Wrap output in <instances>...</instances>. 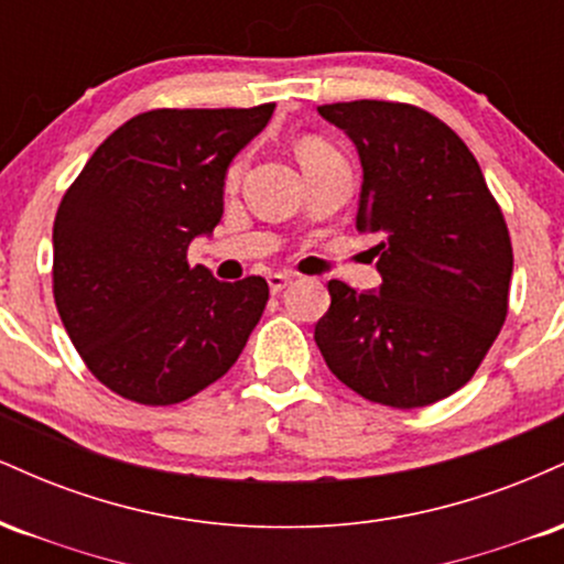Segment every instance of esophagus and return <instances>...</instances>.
Listing matches in <instances>:
<instances>
[{
	"mask_svg": "<svg viewBox=\"0 0 564 564\" xmlns=\"http://www.w3.org/2000/svg\"><path fill=\"white\" fill-rule=\"evenodd\" d=\"M291 281H294V278L286 275V273H273V275H268V286H270V291H273V294H278V291L286 289Z\"/></svg>",
	"mask_w": 564,
	"mask_h": 564,
	"instance_id": "obj_1",
	"label": "esophagus"
}]
</instances>
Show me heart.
Here are the masks:
<instances>
[{"label": "heart", "mask_w": 564, "mask_h": 564, "mask_svg": "<svg viewBox=\"0 0 564 564\" xmlns=\"http://www.w3.org/2000/svg\"><path fill=\"white\" fill-rule=\"evenodd\" d=\"M296 156H300V164L304 166V172L315 170V166L321 164H328V161L341 159L339 153H336V148L328 145V142L321 138H302L296 142ZM241 172H243V164L241 161H236L228 172V185H236L238 177H241Z\"/></svg>", "instance_id": "b5f03b06"}]
</instances>
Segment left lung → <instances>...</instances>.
Listing matches in <instances>:
<instances>
[{
	"mask_svg": "<svg viewBox=\"0 0 564 564\" xmlns=\"http://www.w3.org/2000/svg\"><path fill=\"white\" fill-rule=\"evenodd\" d=\"M318 113L364 166L358 223L377 236L381 286L328 281L315 326L323 360L373 403L422 408L462 390L507 321L511 241L464 140L405 102L355 100Z\"/></svg>",
	"mask_w": 564,
	"mask_h": 564,
	"instance_id": "left-lung-1",
	"label": "left lung"
}]
</instances>
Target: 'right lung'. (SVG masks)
Returning a JSON list of instances; mask_svg holds the SVG:
<instances>
[{
    "mask_svg": "<svg viewBox=\"0 0 564 564\" xmlns=\"http://www.w3.org/2000/svg\"><path fill=\"white\" fill-rule=\"evenodd\" d=\"M273 111L264 102L134 116L57 206V313L89 371L121 398L183 403L230 371L260 323L268 281H217L187 264V246L219 225L232 159Z\"/></svg>",
    "mask_w": 564,
    "mask_h": 564,
    "instance_id": "1",
    "label": "right lung"
}]
</instances>
